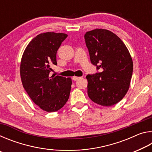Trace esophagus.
<instances>
[{"mask_svg":"<svg viewBox=\"0 0 152 152\" xmlns=\"http://www.w3.org/2000/svg\"><path fill=\"white\" fill-rule=\"evenodd\" d=\"M81 78V77H78V76H74L73 78H72V80H74V81H76V80H79V79H80Z\"/></svg>","mask_w":152,"mask_h":152,"instance_id":"esophagus-1","label":"esophagus"}]
</instances>
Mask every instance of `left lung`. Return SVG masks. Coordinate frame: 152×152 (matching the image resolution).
Returning <instances> with one entry per match:
<instances>
[{
  "instance_id": "8db88e82",
  "label": "left lung",
  "mask_w": 152,
  "mask_h": 152,
  "mask_svg": "<svg viewBox=\"0 0 152 152\" xmlns=\"http://www.w3.org/2000/svg\"><path fill=\"white\" fill-rule=\"evenodd\" d=\"M91 63L101 70L86 76L88 95L102 106L117 104L127 93L133 74V61L127 47L115 33L96 29L84 35Z\"/></svg>"
}]
</instances>
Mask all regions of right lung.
I'll return each mask as SVG.
<instances>
[{"label":"right lung","mask_w":152,"mask_h":152,"mask_svg":"<svg viewBox=\"0 0 152 152\" xmlns=\"http://www.w3.org/2000/svg\"><path fill=\"white\" fill-rule=\"evenodd\" d=\"M67 37L62 33H41L31 41L22 56L20 74L23 88L34 103L47 112L61 109L70 96L71 78L50 75L51 66L57 65L58 50Z\"/></svg>","instance_id":"right-lung-1"}]
</instances>
